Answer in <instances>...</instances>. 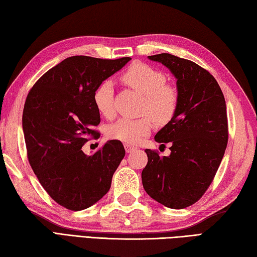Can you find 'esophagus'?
Listing matches in <instances>:
<instances>
[{
  "label": "esophagus",
  "instance_id": "esophagus-1",
  "mask_svg": "<svg viewBox=\"0 0 257 257\" xmlns=\"http://www.w3.org/2000/svg\"><path fill=\"white\" fill-rule=\"evenodd\" d=\"M124 149L127 153H132V152H134V150L137 149V147L134 145H130V144H124Z\"/></svg>",
  "mask_w": 257,
  "mask_h": 257
}]
</instances>
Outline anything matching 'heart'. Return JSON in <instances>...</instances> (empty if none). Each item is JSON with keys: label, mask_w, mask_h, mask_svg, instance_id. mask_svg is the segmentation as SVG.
Segmentation results:
<instances>
[{"label": "heart", "mask_w": 257, "mask_h": 257, "mask_svg": "<svg viewBox=\"0 0 257 257\" xmlns=\"http://www.w3.org/2000/svg\"><path fill=\"white\" fill-rule=\"evenodd\" d=\"M122 81L146 97L143 112L149 114L156 122L166 123L174 117L178 105L176 90L166 84V77L159 70L145 63H134L122 74ZM93 102L104 117L114 112L113 83L110 80L100 82L93 92ZM152 119L122 118L110 124L107 129L109 138L125 144H137L152 130Z\"/></svg>", "instance_id": "heart-1"}]
</instances>
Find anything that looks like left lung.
<instances>
[{"label":"left lung","mask_w":257,"mask_h":257,"mask_svg":"<svg viewBox=\"0 0 257 257\" xmlns=\"http://www.w3.org/2000/svg\"><path fill=\"white\" fill-rule=\"evenodd\" d=\"M177 80L178 105L170 121L156 134L157 143H170V155L146 149L142 173L150 197L166 207L182 209L202 197L213 182L228 142L224 94L215 78L189 60L169 53L149 55Z\"/></svg>","instance_id":"left-lung-1"}]
</instances>
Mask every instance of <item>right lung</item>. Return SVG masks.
I'll use <instances>...</instances> for the list:
<instances>
[{
	"label": "right lung",
	"mask_w": 257,
	"mask_h": 257,
	"mask_svg": "<svg viewBox=\"0 0 257 257\" xmlns=\"http://www.w3.org/2000/svg\"><path fill=\"white\" fill-rule=\"evenodd\" d=\"M130 60L67 58L35 82L25 100L22 127L30 165L47 193L65 208L82 210L101 199L124 157L119 140H109L90 156L81 148L100 123L94 89Z\"/></svg>",
	"instance_id": "1"
}]
</instances>
